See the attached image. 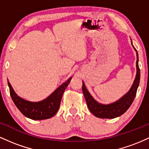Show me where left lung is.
Listing matches in <instances>:
<instances>
[{
    "instance_id": "obj_1",
    "label": "left lung",
    "mask_w": 149,
    "mask_h": 149,
    "mask_svg": "<svg viewBox=\"0 0 149 149\" xmlns=\"http://www.w3.org/2000/svg\"><path fill=\"white\" fill-rule=\"evenodd\" d=\"M133 47L134 48V46ZM134 49L136 52V49L135 48ZM139 80L140 69L139 64H138V53L136 52V75L134 83L132 85L130 91L117 102L111 104H107V105L98 103L89 93L88 90L85 88V83H83L82 90H83V95L85 96L89 110L96 117L100 118H114L123 115L129 109L134 100L136 90L139 84Z\"/></svg>"
}]
</instances>
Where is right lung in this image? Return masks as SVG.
Returning a JSON list of instances; mask_svg holds the SVG:
<instances>
[{
	"mask_svg": "<svg viewBox=\"0 0 149 149\" xmlns=\"http://www.w3.org/2000/svg\"><path fill=\"white\" fill-rule=\"evenodd\" d=\"M71 78L59 87L50 96L39 102H29L21 98L15 93L8 82L10 96L19 110L26 117L32 120H44L52 118L56 114L61 103V97L65 89L71 81Z\"/></svg>",
	"mask_w": 149,
	"mask_h": 149,
	"instance_id": "add662e5",
	"label": "right lung"
}]
</instances>
